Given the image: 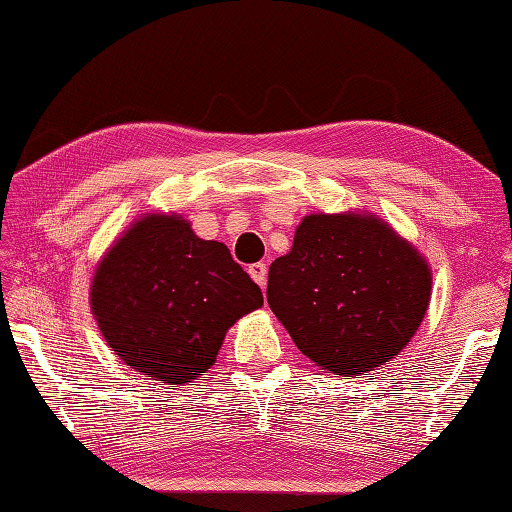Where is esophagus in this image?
Here are the masks:
<instances>
[{
    "label": "esophagus",
    "mask_w": 512,
    "mask_h": 512,
    "mask_svg": "<svg viewBox=\"0 0 512 512\" xmlns=\"http://www.w3.org/2000/svg\"><path fill=\"white\" fill-rule=\"evenodd\" d=\"M248 275L255 279V282L259 284V286H266V275H268V266L264 264V262H257V264H250L248 266Z\"/></svg>",
    "instance_id": "esophagus-1"
}]
</instances>
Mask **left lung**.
I'll list each match as a JSON object with an SVG mask.
<instances>
[{
	"label": "left lung",
	"instance_id": "obj_1",
	"mask_svg": "<svg viewBox=\"0 0 512 512\" xmlns=\"http://www.w3.org/2000/svg\"><path fill=\"white\" fill-rule=\"evenodd\" d=\"M430 268L373 215H308L268 270V306L317 366L362 375L399 355L430 302Z\"/></svg>",
	"mask_w": 512,
	"mask_h": 512
}]
</instances>
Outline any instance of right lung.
<instances>
[{
  "mask_svg": "<svg viewBox=\"0 0 512 512\" xmlns=\"http://www.w3.org/2000/svg\"><path fill=\"white\" fill-rule=\"evenodd\" d=\"M264 304L222 242L186 219L148 215L99 264L90 308L115 355L162 384H186L215 364L226 330Z\"/></svg>",
  "mask_w": 512,
  "mask_h": 512,
  "instance_id": "1",
  "label": "right lung"
}]
</instances>
